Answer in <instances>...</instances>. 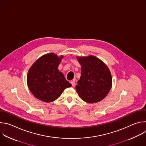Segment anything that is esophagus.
Instances as JSON below:
<instances>
[{
	"mask_svg": "<svg viewBox=\"0 0 146 146\" xmlns=\"http://www.w3.org/2000/svg\"><path fill=\"white\" fill-rule=\"evenodd\" d=\"M70 83L72 84V86L73 87H74V86H75L76 83H75V82H74V81H70Z\"/></svg>",
	"mask_w": 146,
	"mask_h": 146,
	"instance_id": "1",
	"label": "esophagus"
}]
</instances>
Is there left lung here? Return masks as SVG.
<instances>
[{
	"instance_id": "obj_1",
	"label": "left lung",
	"mask_w": 146,
	"mask_h": 146,
	"mask_svg": "<svg viewBox=\"0 0 146 146\" xmlns=\"http://www.w3.org/2000/svg\"><path fill=\"white\" fill-rule=\"evenodd\" d=\"M81 65V76L76 86L84 101L97 103L105 98L112 87V76L107 65L94 55L76 56Z\"/></svg>"
}]
</instances>
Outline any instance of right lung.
Returning <instances> with one entry per match:
<instances>
[{"label": "right lung", "instance_id": "1", "mask_svg": "<svg viewBox=\"0 0 146 146\" xmlns=\"http://www.w3.org/2000/svg\"><path fill=\"white\" fill-rule=\"evenodd\" d=\"M63 55L48 53L40 56L31 66L27 75V84L35 97L47 103L57 99L72 84L58 70Z\"/></svg>", "mask_w": 146, "mask_h": 146}]
</instances>
